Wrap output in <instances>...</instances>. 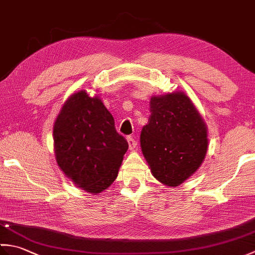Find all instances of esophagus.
<instances>
[{
	"label": "esophagus",
	"instance_id": "obj_1",
	"mask_svg": "<svg viewBox=\"0 0 255 255\" xmlns=\"http://www.w3.org/2000/svg\"><path fill=\"white\" fill-rule=\"evenodd\" d=\"M127 141H128V145H129V149L130 150H133L137 148L138 145V141L134 138H132L131 136H128L127 137Z\"/></svg>",
	"mask_w": 255,
	"mask_h": 255
}]
</instances>
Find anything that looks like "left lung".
<instances>
[{
	"instance_id": "1",
	"label": "left lung",
	"mask_w": 255,
	"mask_h": 255,
	"mask_svg": "<svg viewBox=\"0 0 255 255\" xmlns=\"http://www.w3.org/2000/svg\"><path fill=\"white\" fill-rule=\"evenodd\" d=\"M140 143L153 175L169 186L191 176L207 150V130L191 100L176 92L153 96Z\"/></svg>"
}]
</instances>
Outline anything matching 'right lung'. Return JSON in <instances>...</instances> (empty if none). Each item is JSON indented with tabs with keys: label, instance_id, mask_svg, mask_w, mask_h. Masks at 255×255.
Masks as SVG:
<instances>
[{
	"label": "right lung",
	"instance_id": "right-lung-1",
	"mask_svg": "<svg viewBox=\"0 0 255 255\" xmlns=\"http://www.w3.org/2000/svg\"><path fill=\"white\" fill-rule=\"evenodd\" d=\"M58 165L86 192L100 193L115 181L128 142L99 97L85 91L63 105L53 127Z\"/></svg>",
	"mask_w": 255,
	"mask_h": 255
}]
</instances>
